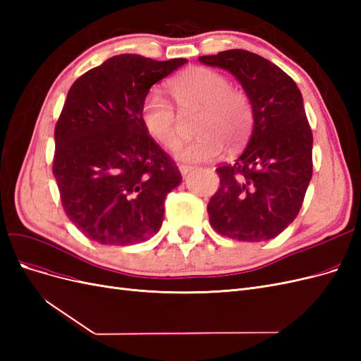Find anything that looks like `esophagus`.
<instances>
[{
	"label": "esophagus",
	"instance_id": "obj_1",
	"mask_svg": "<svg viewBox=\"0 0 361 361\" xmlns=\"http://www.w3.org/2000/svg\"><path fill=\"white\" fill-rule=\"evenodd\" d=\"M192 170H194L192 166H179V171H180L182 176H187V174L191 173Z\"/></svg>",
	"mask_w": 361,
	"mask_h": 361
}]
</instances>
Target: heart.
Instances as JSON below:
<instances>
[{"label":"heart","instance_id":"1","mask_svg":"<svg viewBox=\"0 0 361 361\" xmlns=\"http://www.w3.org/2000/svg\"><path fill=\"white\" fill-rule=\"evenodd\" d=\"M179 110L187 113L202 106L192 140L182 141L173 155L183 162H209L224 154L226 141L239 146L253 128V106L248 96L231 87L223 73L209 68H191L169 84ZM141 122L159 145L171 147L179 137V114L158 90H152L141 104Z\"/></svg>","mask_w":361,"mask_h":361}]
</instances>
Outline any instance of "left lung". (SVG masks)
I'll return each mask as SVG.
<instances>
[{"label": "left lung", "mask_w": 361, "mask_h": 361, "mask_svg": "<svg viewBox=\"0 0 361 361\" xmlns=\"http://www.w3.org/2000/svg\"><path fill=\"white\" fill-rule=\"evenodd\" d=\"M199 61L231 72L255 116L243 154L216 169L220 188L207 204L211 226L238 241H268L297 218L312 179L313 135L301 92L274 63L245 49Z\"/></svg>", "instance_id": "left-lung-1"}]
</instances>
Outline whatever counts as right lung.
<instances>
[{
    "instance_id": "right-lung-1",
    "label": "right lung",
    "mask_w": 361,
    "mask_h": 361,
    "mask_svg": "<svg viewBox=\"0 0 361 361\" xmlns=\"http://www.w3.org/2000/svg\"><path fill=\"white\" fill-rule=\"evenodd\" d=\"M120 54L81 75L56 126L52 173L69 220L93 241L129 245L159 232L182 176L141 122L150 87L187 63Z\"/></svg>"
}]
</instances>
